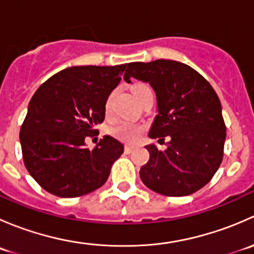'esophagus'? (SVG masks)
I'll return each instance as SVG.
<instances>
[{
    "label": "esophagus",
    "instance_id": "obj_1",
    "mask_svg": "<svg viewBox=\"0 0 254 254\" xmlns=\"http://www.w3.org/2000/svg\"><path fill=\"white\" fill-rule=\"evenodd\" d=\"M134 148H135V146H132V145H125L124 146V151L127 153H130L132 150H134Z\"/></svg>",
    "mask_w": 254,
    "mask_h": 254
}]
</instances>
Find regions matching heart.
I'll return each mask as SVG.
<instances>
[{"mask_svg": "<svg viewBox=\"0 0 254 254\" xmlns=\"http://www.w3.org/2000/svg\"><path fill=\"white\" fill-rule=\"evenodd\" d=\"M147 87L146 84L143 83H136L132 86L131 91L134 97L141 91L142 88ZM112 108H113V104H112V96H109L106 101V106H104V111H106V114L109 115L112 113ZM143 132V125L141 124H136V123H132V122H120L119 124L115 125L112 130V134L114 135L117 139L122 140V141L125 142H135L140 139L141 134Z\"/></svg>", "mask_w": 254, "mask_h": 254, "instance_id": "b5f03b06", "label": "heart"}]
</instances>
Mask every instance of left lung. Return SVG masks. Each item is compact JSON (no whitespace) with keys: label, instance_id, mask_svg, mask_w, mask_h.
Listing matches in <instances>:
<instances>
[{"label":"left lung","instance_id":"8db88e82","mask_svg":"<svg viewBox=\"0 0 254 254\" xmlns=\"http://www.w3.org/2000/svg\"><path fill=\"white\" fill-rule=\"evenodd\" d=\"M148 82L158 114L148 136L166 137L167 150L146 146L150 160L140 170L142 183L167 196H184L206 186L224 157L226 125L211 84L186 64L173 60L130 63L124 79Z\"/></svg>","mask_w":254,"mask_h":254}]
</instances>
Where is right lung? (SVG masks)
<instances>
[{"label":"right lung","instance_id":"right-lung-1","mask_svg":"<svg viewBox=\"0 0 254 254\" xmlns=\"http://www.w3.org/2000/svg\"><path fill=\"white\" fill-rule=\"evenodd\" d=\"M125 67L127 64L65 68L32 97L19 132L23 161L49 193L76 198L107 182L124 146L106 135L88 150L84 139L98 132L94 125L103 123L106 101Z\"/></svg>","mask_w":254,"mask_h":254}]
</instances>
